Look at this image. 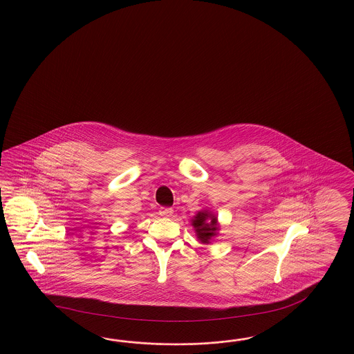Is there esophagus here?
I'll list each match as a JSON object with an SVG mask.
<instances>
[{
  "mask_svg": "<svg viewBox=\"0 0 354 354\" xmlns=\"http://www.w3.org/2000/svg\"><path fill=\"white\" fill-rule=\"evenodd\" d=\"M172 214H174V210L171 207H161L160 209V215L163 218H169V216H171Z\"/></svg>",
  "mask_w": 354,
  "mask_h": 354,
  "instance_id": "obj_1",
  "label": "esophagus"
}]
</instances>
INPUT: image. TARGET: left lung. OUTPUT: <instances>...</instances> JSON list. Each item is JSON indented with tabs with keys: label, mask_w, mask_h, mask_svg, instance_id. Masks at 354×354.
<instances>
[{
	"label": "left lung",
	"mask_w": 354,
	"mask_h": 354,
	"mask_svg": "<svg viewBox=\"0 0 354 354\" xmlns=\"http://www.w3.org/2000/svg\"><path fill=\"white\" fill-rule=\"evenodd\" d=\"M192 225L202 243H210L211 239L215 237L219 230L218 218L207 210L198 211L192 219Z\"/></svg>",
	"instance_id": "1"
}]
</instances>
